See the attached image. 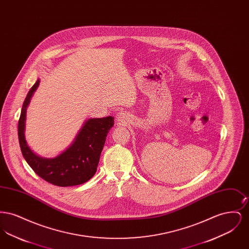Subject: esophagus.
Returning a JSON list of instances; mask_svg holds the SVG:
<instances>
[{"instance_id": "34e87169", "label": "esophagus", "mask_w": 249, "mask_h": 249, "mask_svg": "<svg viewBox=\"0 0 249 249\" xmlns=\"http://www.w3.org/2000/svg\"><path fill=\"white\" fill-rule=\"evenodd\" d=\"M118 116H119V119H121V118H122V113H119Z\"/></svg>"}]
</instances>
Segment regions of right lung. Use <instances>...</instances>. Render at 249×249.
<instances>
[{"mask_svg": "<svg viewBox=\"0 0 249 249\" xmlns=\"http://www.w3.org/2000/svg\"><path fill=\"white\" fill-rule=\"evenodd\" d=\"M40 79L32 87L25 98L18 120V141L24 159L39 177L59 187L81 185L92 178L97 171L100 156L107 133L114 126V118L89 119L75 136L73 142L55 158H43L34 152L25 138L27 107Z\"/></svg>", "mask_w": 249, "mask_h": 249, "instance_id": "obj_1", "label": "right lung"}]
</instances>
